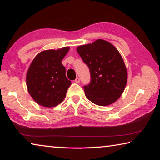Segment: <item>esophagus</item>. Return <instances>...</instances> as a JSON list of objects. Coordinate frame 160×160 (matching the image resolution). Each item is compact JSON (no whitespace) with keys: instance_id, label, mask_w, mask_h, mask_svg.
<instances>
[{"instance_id":"esophagus-1","label":"esophagus","mask_w":160,"mask_h":160,"mask_svg":"<svg viewBox=\"0 0 160 160\" xmlns=\"http://www.w3.org/2000/svg\"><path fill=\"white\" fill-rule=\"evenodd\" d=\"M80 81V80L79 78H76V79L75 80V82H76V83H79Z\"/></svg>"}]
</instances>
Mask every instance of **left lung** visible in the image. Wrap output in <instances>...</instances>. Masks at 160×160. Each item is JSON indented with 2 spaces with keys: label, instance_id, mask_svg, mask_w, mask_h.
Returning <instances> with one entry per match:
<instances>
[{
  "label": "left lung",
  "instance_id": "obj_1",
  "mask_svg": "<svg viewBox=\"0 0 160 160\" xmlns=\"http://www.w3.org/2000/svg\"><path fill=\"white\" fill-rule=\"evenodd\" d=\"M77 51L90 69V84L83 87L85 96L99 106L115 102L123 92L127 70L118 51L105 40L80 46Z\"/></svg>",
  "mask_w": 160,
  "mask_h": 160
}]
</instances>
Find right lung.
I'll return each instance as SVG.
<instances>
[{
    "label": "right lung",
    "instance_id": "obj_1",
    "mask_svg": "<svg viewBox=\"0 0 160 160\" xmlns=\"http://www.w3.org/2000/svg\"><path fill=\"white\" fill-rule=\"evenodd\" d=\"M69 47L46 50L38 53L27 72V87L38 104L44 107L57 106L63 101L71 81L66 76L61 63Z\"/></svg>",
    "mask_w": 160,
    "mask_h": 160
}]
</instances>
